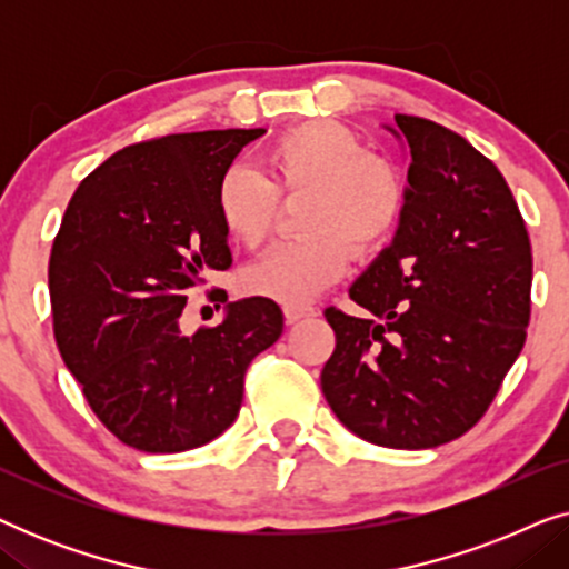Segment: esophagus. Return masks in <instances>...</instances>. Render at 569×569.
Wrapping results in <instances>:
<instances>
[{"mask_svg":"<svg viewBox=\"0 0 569 569\" xmlns=\"http://www.w3.org/2000/svg\"><path fill=\"white\" fill-rule=\"evenodd\" d=\"M308 316H316V308H308V306H284V321L287 323H298L302 318Z\"/></svg>","mask_w":569,"mask_h":569,"instance_id":"34e87169","label":"esophagus"}]
</instances>
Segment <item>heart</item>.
<instances>
[{
	"mask_svg": "<svg viewBox=\"0 0 569 569\" xmlns=\"http://www.w3.org/2000/svg\"><path fill=\"white\" fill-rule=\"evenodd\" d=\"M269 181L251 168H228L217 181L214 209L224 236L261 248L274 228L279 199L302 204V236L240 271V290L277 302H308L337 282L349 253L380 251L407 212V181L396 162L365 152L362 139L333 121L292 127L261 154Z\"/></svg>",
	"mask_w": 569,
	"mask_h": 569,
	"instance_id": "obj_1",
	"label": "heart"
}]
</instances>
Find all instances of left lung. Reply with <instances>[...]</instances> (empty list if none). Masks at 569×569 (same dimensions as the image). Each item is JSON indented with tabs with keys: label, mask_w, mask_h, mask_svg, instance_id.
Returning a JSON list of instances; mask_svg holds the SVG:
<instances>
[{
	"label": "left lung",
	"mask_w": 569,
	"mask_h": 569,
	"mask_svg": "<svg viewBox=\"0 0 569 569\" xmlns=\"http://www.w3.org/2000/svg\"><path fill=\"white\" fill-rule=\"evenodd\" d=\"M409 144L407 212L349 287L365 316L326 308L321 370L339 422L383 448H438L485 417L526 345L533 256L492 160L461 134L396 113Z\"/></svg>",
	"instance_id": "obj_1"
}]
</instances>
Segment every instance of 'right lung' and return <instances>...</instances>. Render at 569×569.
I'll use <instances>...</instances> for the list:
<instances>
[{
  "mask_svg": "<svg viewBox=\"0 0 569 569\" xmlns=\"http://www.w3.org/2000/svg\"><path fill=\"white\" fill-rule=\"evenodd\" d=\"M261 134L191 131L123 147L77 186L53 238L61 360L100 422L144 453H181L228 430L248 365L282 333L269 298L230 302L220 326L181 331L189 290L232 263L217 181Z\"/></svg>",
  "mask_w": 569,
  "mask_h": 569,
  "instance_id": "1",
  "label": "right lung"
}]
</instances>
